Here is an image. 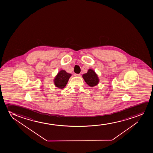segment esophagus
Listing matches in <instances>:
<instances>
[{"label":"esophagus","mask_w":153,"mask_h":153,"mask_svg":"<svg viewBox=\"0 0 153 153\" xmlns=\"http://www.w3.org/2000/svg\"><path fill=\"white\" fill-rule=\"evenodd\" d=\"M74 75L75 76H79L80 74H74Z\"/></svg>","instance_id":"esophagus-1"}]
</instances>
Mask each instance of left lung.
<instances>
[{"instance_id":"obj_1","label":"left lung","mask_w":153,"mask_h":153,"mask_svg":"<svg viewBox=\"0 0 153 153\" xmlns=\"http://www.w3.org/2000/svg\"><path fill=\"white\" fill-rule=\"evenodd\" d=\"M82 77L85 82L90 87L95 86L99 82L97 75L91 69H89L87 73L83 74Z\"/></svg>"}]
</instances>
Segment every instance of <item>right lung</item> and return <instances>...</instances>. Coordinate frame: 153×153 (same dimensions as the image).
<instances>
[{"instance_id":"1","label":"right lung","mask_w":153,"mask_h":153,"mask_svg":"<svg viewBox=\"0 0 153 153\" xmlns=\"http://www.w3.org/2000/svg\"><path fill=\"white\" fill-rule=\"evenodd\" d=\"M71 76V74L66 73L64 70H62L58 73L54 79V84L56 87L63 89L65 87L68 79Z\"/></svg>"}]
</instances>
